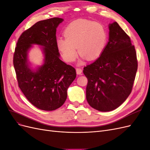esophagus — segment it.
Instances as JSON below:
<instances>
[{
    "label": "esophagus",
    "mask_w": 150,
    "mask_h": 150,
    "mask_svg": "<svg viewBox=\"0 0 150 150\" xmlns=\"http://www.w3.org/2000/svg\"><path fill=\"white\" fill-rule=\"evenodd\" d=\"M76 73L78 74H81L82 73V69L81 68H76Z\"/></svg>",
    "instance_id": "1"
}]
</instances>
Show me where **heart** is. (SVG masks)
<instances>
[{"mask_svg": "<svg viewBox=\"0 0 150 150\" xmlns=\"http://www.w3.org/2000/svg\"><path fill=\"white\" fill-rule=\"evenodd\" d=\"M65 39L59 38L57 46L65 61L72 62L78 56L92 61L101 56L108 42V32L98 22L78 19L68 25L64 32ZM82 61L80 62V64Z\"/></svg>", "mask_w": 150, "mask_h": 150, "instance_id": "b5f03b06", "label": "heart"}]
</instances>
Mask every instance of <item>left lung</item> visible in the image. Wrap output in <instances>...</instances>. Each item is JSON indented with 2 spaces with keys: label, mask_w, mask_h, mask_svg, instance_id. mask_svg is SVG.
Instances as JSON below:
<instances>
[{
  "label": "left lung",
  "mask_w": 150,
  "mask_h": 150,
  "mask_svg": "<svg viewBox=\"0 0 150 150\" xmlns=\"http://www.w3.org/2000/svg\"><path fill=\"white\" fill-rule=\"evenodd\" d=\"M110 38L101 56L84 67L86 99L100 111L118 108L132 91L138 69L134 46L116 22L109 25Z\"/></svg>",
  "instance_id": "left-lung-1"
}]
</instances>
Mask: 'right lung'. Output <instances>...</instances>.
Here are the masks:
<instances>
[{
  "label": "right lung",
  "mask_w": 150,
  "mask_h": 150,
  "mask_svg": "<svg viewBox=\"0 0 150 150\" xmlns=\"http://www.w3.org/2000/svg\"><path fill=\"white\" fill-rule=\"evenodd\" d=\"M63 19L54 17L36 22L22 33L13 53V64L18 86L28 101L40 110L53 111L67 98V90L76 77L74 68L59 59L56 28ZM32 44L43 46L45 63L35 71L27 63Z\"/></svg>",
  "instance_id": "add662e5"
}]
</instances>
